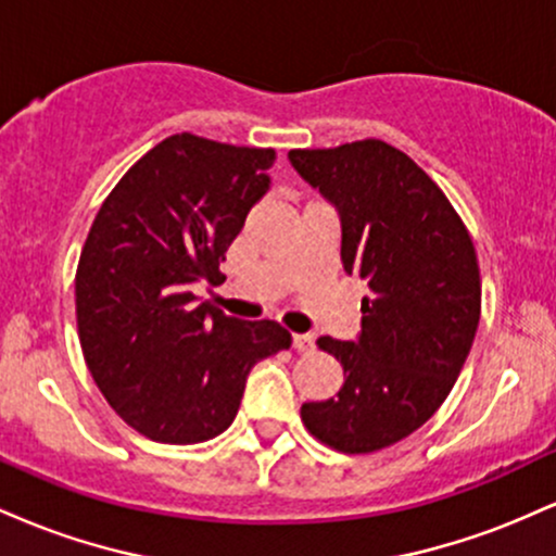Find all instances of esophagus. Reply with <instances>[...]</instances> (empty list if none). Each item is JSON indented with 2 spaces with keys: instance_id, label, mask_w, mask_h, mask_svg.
<instances>
[{
  "instance_id": "obj_1",
  "label": "esophagus",
  "mask_w": 556,
  "mask_h": 556,
  "mask_svg": "<svg viewBox=\"0 0 556 556\" xmlns=\"http://www.w3.org/2000/svg\"><path fill=\"white\" fill-rule=\"evenodd\" d=\"M292 348H295L298 353H311V350H314V337H311V334H292Z\"/></svg>"
}]
</instances>
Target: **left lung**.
Wrapping results in <instances>:
<instances>
[{
	"label": "left lung",
	"mask_w": 556,
	"mask_h": 556,
	"mask_svg": "<svg viewBox=\"0 0 556 556\" xmlns=\"http://www.w3.org/2000/svg\"><path fill=\"white\" fill-rule=\"evenodd\" d=\"M300 175L340 208L342 266L368 285L358 342L318 337L344 384L300 407L305 429L344 455L410 437L455 387L481 318L468 227L437 182L384 140L292 149Z\"/></svg>",
	"instance_id": "obj_1"
}]
</instances>
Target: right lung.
Instances as JSON below:
<instances>
[{"instance_id": "obj_1", "label": "right lung", "mask_w": 556, "mask_h": 556, "mask_svg": "<svg viewBox=\"0 0 556 556\" xmlns=\"http://www.w3.org/2000/svg\"><path fill=\"white\" fill-rule=\"evenodd\" d=\"M277 151L193 132L164 138L104 198L75 271L78 337L96 387L130 429L164 444L219 437L258 361L287 350L282 324L195 303L269 188Z\"/></svg>"}]
</instances>
